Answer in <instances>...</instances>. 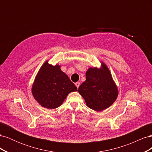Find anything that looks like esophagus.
Masks as SVG:
<instances>
[{"mask_svg": "<svg viewBox=\"0 0 152 152\" xmlns=\"http://www.w3.org/2000/svg\"><path fill=\"white\" fill-rule=\"evenodd\" d=\"M75 86H77V88H79V86H80V82H76V83H75Z\"/></svg>", "mask_w": 152, "mask_h": 152, "instance_id": "obj_1", "label": "esophagus"}]
</instances>
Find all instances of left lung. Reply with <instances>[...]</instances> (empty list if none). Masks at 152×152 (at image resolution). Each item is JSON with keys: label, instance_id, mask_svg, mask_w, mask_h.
Here are the masks:
<instances>
[{"label": "left lung", "instance_id": "1", "mask_svg": "<svg viewBox=\"0 0 152 152\" xmlns=\"http://www.w3.org/2000/svg\"><path fill=\"white\" fill-rule=\"evenodd\" d=\"M86 77V81L79 87V93L87 107L94 111L101 112L115 102L118 94V87L103 61H101L100 68H88Z\"/></svg>", "mask_w": 152, "mask_h": 152}]
</instances>
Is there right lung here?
Wrapping results in <instances>:
<instances>
[{
	"label": "right lung",
	"mask_w": 152,
	"mask_h": 152,
	"mask_svg": "<svg viewBox=\"0 0 152 152\" xmlns=\"http://www.w3.org/2000/svg\"><path fill=\"white\" fill-rule=\"evenodd\" d=\"M48 62L44 63L36 75L31 93L40 105L51 110L61 106L69 93L77 91V87L61 71L60 65Z\"/></svg>",
	"instance_id": "right-lung-1"
}]
</instances>
